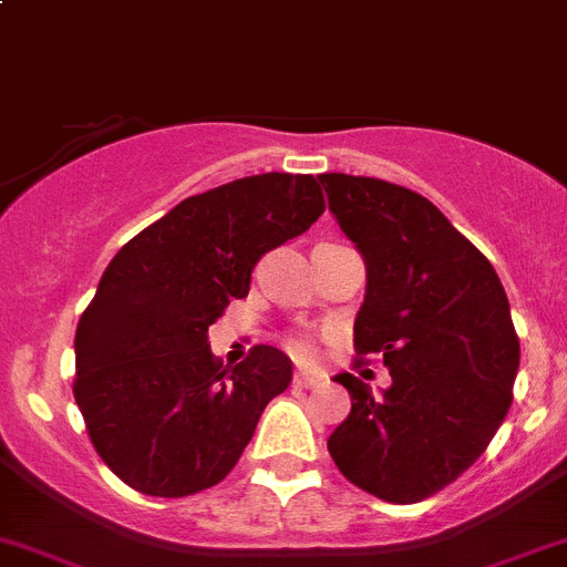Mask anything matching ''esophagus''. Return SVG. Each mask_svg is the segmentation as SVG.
Listing matches in <instances>:
<instances>
[{
    "instance_id": "34e87169",
    "label": "esophagus",
    "mask_w": 567,
    "mask_h": 567,
    "mask_svg": "<svg viewBox=\"0 0 567 567\" xmlns=\"http://www.w3.org/2000/svg\"><path fill=\"white\" fill-rule=\"evenodd\" d=\"M321 384H323V379L312 377V373H296V377H293V388L310 390V388H321Z\"/></svg>"
}]
</instances>
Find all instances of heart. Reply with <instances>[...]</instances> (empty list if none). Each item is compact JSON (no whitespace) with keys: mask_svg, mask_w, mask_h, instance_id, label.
<instances>
[{"mask_svg":"<svg viewBox=\"0 0 567 567\" xmlns=\"http://www.w3.org/2000/svg\"><path fill=\"white\" fill-rule=\"evenodd\" d=\"M288 349H290V354L299 357V360H310V357H312L310 340H305V338H293L288 343Z\"/></svg>","mask_w":567,"mask_h":567,"instance_id":"1","label":"heart"}]
</instances>
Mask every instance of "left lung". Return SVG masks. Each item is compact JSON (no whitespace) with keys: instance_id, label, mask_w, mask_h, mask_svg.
I'll return each mask as SVG.
<instances>
[{"instance_id":"8db88e82","label":"left lung","mask_w":567,"mask_h":567,"mask_svg":"<svg viewBox=\"0 0 567 567\" xmlns=\"http://www.w3.org/2000/svg\"><path fill=\"white\" fill-rule=\"evenodd\" d=\"M329 213L365 260L357 354H382L390 388L334 382L351 412L329 435L340 474L390 504L435 496L471 468L513 404L520 362L509 301L487 257L421 194L321 174Z\"/></svg>"}]
</instances>
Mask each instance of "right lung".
Returning a JSON list of instances; mask_svg holds the SVG:
<instances>
[{"mask_svg":"<svg viewBox=\"0 0 567 567\" xmlns=\"http://www.w3.org/2000/svg\"><path fill=\"white\" fill-rule=\"evenodd\" d=\"M323 213L312 174H257L190 196L104 268L76 323L74 399L93 449L132 491L183 498L218 485L293 377L255 346L221 368L207 329L249 293L251 268Z\"/></svg>","mask_w":567,"mask_h":567,"instance_id":"add662e5","label":"right lung"}]
</instances>
